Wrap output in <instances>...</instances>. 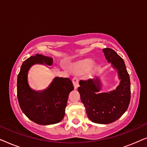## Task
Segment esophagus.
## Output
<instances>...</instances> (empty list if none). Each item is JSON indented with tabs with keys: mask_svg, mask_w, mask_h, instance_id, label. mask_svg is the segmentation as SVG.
I'll use <instances>...</instances> for the list:
<instances>
[{
	"mask_svg": "<svg viewBox=\"0 0 147 147\" xmlns=\"http://www.w3.org/2000/svg\"><path fill=\"white\" fill-rule=\"evenodd\" d=\"M71 81H72V83H73L74 88H75V89H77L78 86H79V80L78 79V78L74 77L72 78Z\"/></svg>",
	"mask_w": 147,
	"mask_h": 147,
	"instance_id": "esophagus-1",
	"label": "esophagus"
}]
</instances>
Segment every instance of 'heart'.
Masks as SVG:
<instances>
[{
	"mask_svg": "<svg viewBox=\"0 0 147 147\" xmlns=\"http://www.w3.org/2000/svg\"><path fill=\"white\" fill-rule=\"evenodd\" d=\"M94 65V62L92 59H87L83 61H80L79 63H77L76 66V69L78 71L84 72L89 71L90 69H92Z\"/></svg>",
	"mask_w": 147,
	"mask_h": 147,
	"instance_id": "heart-1",
	"label": "heart"
}]
</instances>
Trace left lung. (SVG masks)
<instances>
[{"label": "left lung", "mask_w": 147, "mask_h": 147, "mask_svg": "<svg viewBox=\"0 0 147 147\" xmlns=\"http://www.w3.org/2000/svg\"><path fill=\"white\" fill-rule=\"evenodd\" d=\"M106 59L118 71L120 80L116 90L100 93L99 78L80 80L78 92L86 113L92 122L98 124L112 123L126 111L130 101V82L122 58L111 48L102 50Z\"/></svg>", "instance_id": "left-lung-1"}]
</instances>
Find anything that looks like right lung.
Listing matches in <instances>:
<instances>
[{
    "instance_id": "right-lung-1",
    "label": "right lung",
    "mask_w": 147,
    "mask_h": 147,
    "mask_svg": "<svg viewBox=\"0 0 147 147\" xmlns=\"http://www.w3.org/2000/svg\"><path fill=\"white\" fill-rule=\"evenodd\" d=\"M35 63H53L51 57L36 54L22 64L17 78V98L23 113L32 121L41 125L59 122L65 116L68 96L74 90L69 78L56 77L47 89L36 92L29 87L27 76L30 67Z\"/></svg>"
}]
</instances>
